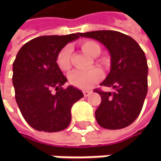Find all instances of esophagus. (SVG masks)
<instances>
[{
  "label": "esophagus",
  "mask_w": 161,
  "mask_h": 161,
  "mask_svg": "<svg viewBox=\"0 0 161 161\" xmlns=\"http://www.w3.org/2000/svg\"><path fill=\"white\" fill-rule=\"evenodd\" d=\"M91 93H92V91H90V90H84V91H83V94H84V96H85V97L89 96Z\"/></svg>",
  "instance_id": "1"
}]
</instances>
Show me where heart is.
Returning <instances> with one entry per match:
<instances>
[{"label": "heart", "mask_w": 161, "mask_h": 161, "mask_svg": "<svg viewBox=\"0 0 161 161\" xmlns=\"http://www.w3.org/2000/svg\"><path fill=\"white\" fill-rule=\"evenodd\" d=\"M81 47L85 53L91 57H97L101 53L99 44L94 41H86L82 43ZM72 51L73 49L71 46H66L58 53L56 62L61 71H68L71 68ZM102 77V71L98 68H93L88 71H74L69 75V80L73 86L86 89L91 87L94 84L101 80Z\"/></svg>", "instance_id": "1"}]
</instances>
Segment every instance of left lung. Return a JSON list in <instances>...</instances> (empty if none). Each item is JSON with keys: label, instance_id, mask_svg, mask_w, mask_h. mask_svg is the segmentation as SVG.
<instances>
[{"label": "left lung", "instance_id": "8db88e82", "mask_svg": "<svg viewBox=\"0 0 161 161\" xmlns=\"http://www.w3.org/2000/svg\"><path fill=\"white\" fill-rule=\"evenodd\" d=\"M101 42L111 56V70L101 86L113 91L95 89L102 103L95 111L98 124L108 130L130 126L140 114L147 94L148 66L145 52L138 43L115 31H95L80 33Z\"/></svg>", "mask_w": 161, "mask_h": 161}]
</instances>
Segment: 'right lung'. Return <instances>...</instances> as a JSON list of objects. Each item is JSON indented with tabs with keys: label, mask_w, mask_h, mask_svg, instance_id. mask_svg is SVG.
Here are the masks:
<instances>
[{
	"label": "right lung",
	"mask_w": 161,
	"mask_h": 161,
	"mask_svg": "<svg viewBox=\"0 0 161 161\" xmlns=\"http://www.w3.org/2000/svg\"><path fill=\"white\" fill-rule=\"evenodd\" d=\"M80 33L36 37L18 51L13 63V85L19 110L27 123L39 131L56 132L71 122V108L84 97L58 67V53ZM55 88L53 94L51 89Z\"/></svg>",
	"instance_id": "right-lung-1"
}]
</instances>
